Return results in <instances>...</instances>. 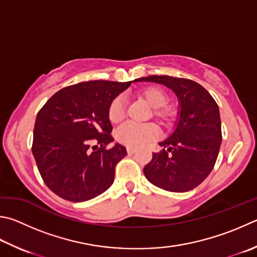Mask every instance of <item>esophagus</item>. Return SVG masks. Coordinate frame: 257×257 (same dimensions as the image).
<instances>
[{"label":"esophagus","mask_w":257,"mask_h":257,"mask_svg":"<svg viewBox=\"0 0 257 257\" xmlns=\"http://www.w3.org/2000/svg\"><path fill=\"white\" fill-rule=\"evenodd\" d=\"M127 152H128V154H130V155H133V154H135L137 152V149L136 148H133V147H128L127 148Z\"/></svg>","instance_id":"34e87169"}]
</instances>
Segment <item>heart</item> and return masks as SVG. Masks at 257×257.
Masks as SVG:
<instances>
[{
	"label": "heart",
	"instance_id": "heart-1",
	"mask_svg": "<svg viewBox=\"0 0 257 257\" xmlns=\"http://www.w3.org/2000/svg\"><path fill=\"white\" fill-rule=\"evenodd\" d=\"M138 95L153 108V115L161 123L166 124L175 114L173 108L167 106L169 95L158 86H146L139 90ZM108 116L111 123L119 124L125 118V101L122 96H116L111 101L108 109ZM158 136V130L153 124L125 123L116 132L118 141L128 147H142L154 141Z\"/></svg>",
	"mask_w": 257,
	"mask_h": 257
}]
</instances>
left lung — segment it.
<instances>
[{
	"instance_id": "obj_1",
	"label": "left lung",
	"mask_w": 257,
	"mask_h": 257,
	"mask_svg": "<svg viewBox=\"0 0 257 257\" xmlns=\"http://www.w3.org/2000/svg\"><path fill=\"white\" fill-rule=\"evenodd\" d=\"M137 81L155 82L173 90L180 118L173 134L160 143L144 167L146 179L170 192H186L202 183L216 164L221 145V121L217 102L199 83L188 78L152 75Z\"/></svg>"
}]
</instances>
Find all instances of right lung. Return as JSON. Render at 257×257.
Listing matches in <instances>:
<instances>
[{
	"label": "right lung",
	"mask_w": 257,
	"mask_h": 257,
	"mask_svg": "<svg viewBox=\"0 0 257 257\" xmlns=\"http://www.w3.org/2000/svg\"><path fill=\"white\" fill-rule=\"evenodd\" d=\"M132 82L74 84L39 110L31 149L45 184L58 197L87 201L113 183L115 165L127 151L119 144L108 148L114 141L108 109Z\"/></svg>",
	"instance_id": "add662e5"
}]
</instances>
